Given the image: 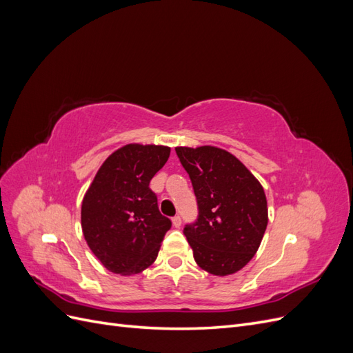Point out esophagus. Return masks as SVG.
Returning <instances> with one entry per match:
<instances>
[{"label":"esophagus","mask_w":353,"mask_h":353,"mask_svg":"<svg viewBox=\"0 0 353 353\" xmlns=\"http://www.w3.org/2000/svg\"><path fill=\"white\" fill-rule=\"evenodd\" d=\"M172 227H175V228L181 227V218L179 216H174L172 218Z\"/></svg>","instance_id":"esophagus-1"}]
</instances>
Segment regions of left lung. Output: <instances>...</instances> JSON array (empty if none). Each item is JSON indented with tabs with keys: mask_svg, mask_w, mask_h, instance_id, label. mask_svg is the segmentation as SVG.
Segmentation results:
<instances>
[{
	"mask_svg": "<svg viewBox=\"0 0 353 353\" xmlns=\"http://www.w3.org/2000/svg\"><path fill=\"white\" fill-rule=\"evenodd\" d=\"M175 152L199 205L197 222L184 228L194 261L212 275L236 274L258 252L268 225L263 187L223 148L175 147Z\"/></svg>",
	"mask_w": 353,
	"mask_h": 353,
	"instance_id": "1",
	"label": "left lung"
}]
</instances>
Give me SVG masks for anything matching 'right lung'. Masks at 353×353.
<instances>
[{
	"mask_svg": "<svg viewBox=\"0 0 353 353\" xmlns=\"http://www.w3.org/2000/svg\"><path fill=\"white\" fill-rule=\"evenodd\" d=\"M169 154L166 145H122L104 160L83 196V239L113 274H140L157 258L170 221L159 212L148 184Z\"/></svg>",
	"mask_w": 353,
	"mask_h": 353,
	"instance_id": "add662e5",
	"label": "right lung"
}]
</instances>
